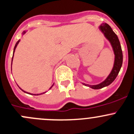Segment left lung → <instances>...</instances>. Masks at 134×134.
Returning a JSON list of instances; mask_svg holds the SVG:
<instances>
[{
    "mask_svg": "<svg viewBox=\"0 0 134 134\" xmlns=\"http://www.w3.org/2000/svg\"><path fill=\"white\" fill-rule=\"evenodd\" d=\"M99 29L111 45L114 54H115V61H114V65L111 71L104 81L100 83V84L94 85L83 83L84 85L91 87L93 89H100V88L107 87L115 80L121 68L123 59L122 51L119 40L116 34L113 31L111 26L107 23H102L99 26Z\"/></svg>",
    "mask_w": 134,
    "mask_h": 134,
    "instance_id": "left-lung-1",
    "label": "left lung"
}]
</instances>
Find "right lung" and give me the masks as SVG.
Segmentation results:
<instances>
[{
	"mask_svg": "<svg viewBox=\"0 0 134 134\" xmlns=\"http://www.w3.org/2000/svg\"><path fill=\"white\" fill-rule=\"evenodd\" d=\"M25 32H26V31H23V34H25ZM20 42V40H19L18 41V42H17V43H15V47H14V53H13V57H12V60H13V57H14V52H15V49H16V47H17V46H18V43H19V42ZM53 85H54V83H53ZM53 85H52V86H51V87H50L49 88V89H51V88H52L53 87ZM21 90H22L21 88ZM24 92H25V93H27V94H32V95H40V94H44V93H46V92H43V93H41V94H30V93H29V92H26V91H24L23 90H22Z\"/></svg>",
	"mask_w": 134,
	"mask_h": 134,
	"instance_id": "add662e5",
	"label": "right lung"
}]
</instances>
